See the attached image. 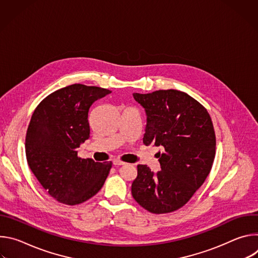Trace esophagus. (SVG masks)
Segmentation results:
<instances>
[{"label":"esophagus","mask_w":258,"mask_h":258,"mask_svg":"<svg viewBox=\"0 0 258 258\" xmlns=\"http://www.w3.org/2000/svg\"><path fill=\"white\" fill-rule=\"evenodd\" d=\"M113 164L116 165V166H119V165H123L124 162H123V161H120V160H118V159H115V160H113Z\"/></svg>","instance_id":"esophagus-1"}]
</instances>
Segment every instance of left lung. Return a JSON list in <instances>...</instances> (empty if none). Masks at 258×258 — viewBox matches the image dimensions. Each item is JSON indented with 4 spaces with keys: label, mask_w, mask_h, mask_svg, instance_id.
Here are the masks:
<instances>
[{
    "label": "left lung",
    "mask_w": 258,
    "mask_h": 258,
    "mask_svg": "<svg viewBox=\"0 0 258 258\" xmlns=\"http://www.w3.org/2000/svg\"><path fill=\"white\" fill-rule=\"evenodd\" d=\"M146 111L143 143L160 147L161 170L138 165L134 199L149 212L161 214L185 205L203 185L215 156V134L207 110L177 90L133 94Z\"/></svg>",
    "instance_id": "left-lung-1"
}]
</instances>
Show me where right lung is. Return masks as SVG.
Masks as SVG:
<instances>
[{
    "instance_id": "right-lung-1",
    "label": "right lung",
    "mask_w": 258,
    "mask_h": 258,
    "mask_svg": "<svg viewBox=\"0 0 258 258\" xmlns=\"http://www.w3.org/2000/svg\"><path fill=\"white\" fill-rule=\"evenodd\" d=\"M110 93L75 84L47 96L33 111L25 138L27 163L60 203L77 205L95 196L112 167L111 161L78 156V148L90 138V107Z\"/></svg>"
}]
</instances>
